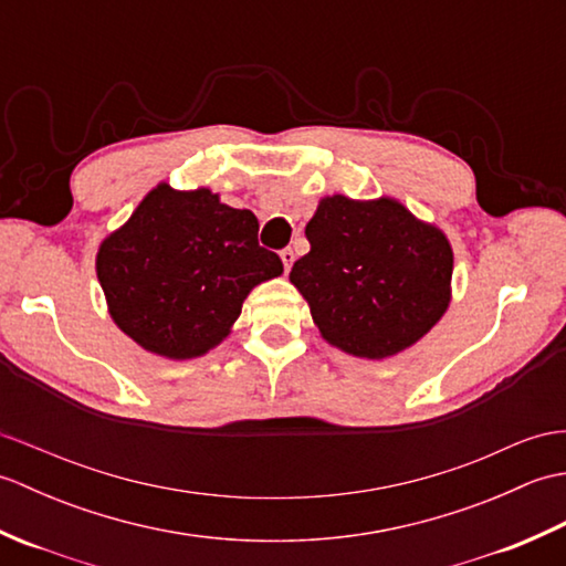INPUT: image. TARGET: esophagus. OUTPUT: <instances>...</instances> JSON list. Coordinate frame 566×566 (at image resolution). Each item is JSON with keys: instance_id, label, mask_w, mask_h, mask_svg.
Listing matches in <instances>:
<instances>
[{"instance_id": "34e87169", "label": "esophagus", "mask_w": 566, "mask_h": 566, "mask_svg": "<svg viewBox=\"0 0 566 566\" xmlns=\"http://www.w3.org/2000/svg\"><path fill=\"white\" fill-rule=\"evenodd\" d=\"M280 258H282V262H284V270L290 272L292 264H294V250H292V248H284V250L280 252Z\"/></svg>"}]
</instances>
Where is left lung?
Wrapping results in <instances>:
<instances>
[{"label":"left lung","mask_w":566,"mask_h":566,"mask_svg":"<svg viewBox=\"0 0 566 566\" xmlns=\"http://www.w3.org/2000/svg\"><path fill=\"white\" fill-rule=\"evenodd\" d=\"M311 250L290 280L323 338L355 357L406 350L450 304L452 248L399 201L323 199L306 223Z\"/></svg>","instance_id":"left-lung-1"}]
</instances>
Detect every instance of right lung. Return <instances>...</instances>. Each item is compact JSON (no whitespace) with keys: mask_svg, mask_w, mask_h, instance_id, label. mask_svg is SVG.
Wrapping results in <instances>:
<instances>
[{"mask_svg":"<svg viewBox=\"0 0 566 566\" xmlns=\"http://www.w3.org/2000/svg\"><path fill=\"white\" fill-rule=\"evenodd\" d=\"M258 219L209 189L155 187L104 240L97 276L112 318L146 350L199 357L219 345L255 284L284 272L260 248Z\"/></svg>","mask_w":566,"mask_h":566,"instance_id":"obj_1","label":"right lung"}]
</instances>
